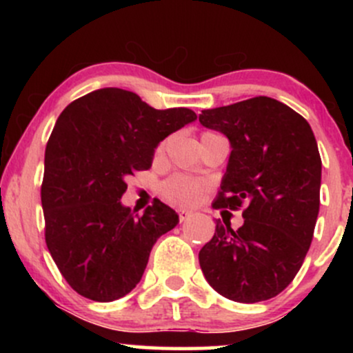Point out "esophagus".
I'll return each instance as SVG.
<instances>
[{
	"label": "esophagus",
	"mask_w": 353,
	"mask_h": 353,
	"mask_svg": "<svg viewBox=\"0 0 353 353\" xmlns=\"http://www.w3.org/2000/svg\"><path fill=\"white\" fill-rule=\"evenodd\" d=\"M192 216V212H190V210H188V209H181L179 210V219H181V222H184V221H188V219Z\"/></svg>",
	"instance_id": "1"
}]
</instances>
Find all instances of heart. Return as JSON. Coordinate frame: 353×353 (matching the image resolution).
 <instances>
[{
  "instance_id": "obj_1",
  "label": "heart",
  "mask_w": 353,
  "mask_h": 353,
  "mask_svg": "<svg viewBox=\"0 0 353 353\" xmlns=\"http://www.w3.org/2000/svg\"><path fill=\"white\" fill-rule=\"evenodd\" d=\"M163 145L159 148V151ZM204 182L188 176H172L163 184V194L168 201L181 205H192L201 201L204 194Z\"/></svg>"
}]
</instances>
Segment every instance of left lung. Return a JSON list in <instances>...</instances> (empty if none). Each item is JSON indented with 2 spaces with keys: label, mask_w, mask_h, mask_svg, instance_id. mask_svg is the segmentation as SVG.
I'll list each match as a JSON object with an SVG mask.
<instances>
[{
  "label": "left lung",
  "mask_w": 353,
  "mask_h": 353,
  "mask_svg": "<svg viewBox=\"0 0 353 353\" xmlns=\"http://www.w3.org/2000/svg\"><path fill=\"white\" fill-rule=\"evenodd\" d=\"M199 121L232 149L214 208H245L237 230L216 221L199 252L201 269L225 299L269 301L294 281L314 237L322 177L317 141L299 112L267 96L204 109Z\"/></svg>",
  "instance_id": "left-lung-1"
}]
</instances>
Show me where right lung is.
Segmentation results:
<instances>
[{
  "label": "right lung",
  "instance_id": "1",
  "mask_svg": "<svg viewBox=\"0 0 353 353\" xmlns=\"http://www.w3.org/2000/svg\"><path fill=\"white\" fill-rule=\"evenodd\" d=\"M196 119L188 108L161 111L119 88L96 89L59 114L44 152V237L79 295L112 302L139 283L152 245L179 216L159 199L134 216L121 204L125 179L151 168L161 141Z\"/></svg>",
  "mask_w": 353,
  "mask_h": 353
}]
</instances>
